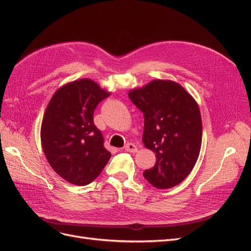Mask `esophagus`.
Masks as SVG:
<instances>
[{
  "mask_svg": "<svg viewBox=\"0 0 251 251\" xmlns=\"http://www.w3.org/2000/svg\"><path fill=\"white\" fill-rule=\"evenodd\" d=\"M125 150H126V151H130V153H136V151H138L137 147H136L134 143H131V142H128V143L126 144V146H125Z\"/></svg>",
  "mask_w": 251,
  "mask_h": 251,
  "instance_id": "esophagus-1",
  "label": "esophagus"
}]
</instances>
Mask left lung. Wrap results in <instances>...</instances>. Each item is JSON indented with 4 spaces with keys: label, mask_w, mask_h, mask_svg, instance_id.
I'll use <instances>...</instances> for the list:
<instances>
[{
    "label": "left lung",
    "mask_w": 251,
    "mask_h": 251,
    "mask_svg": "<svg viewBox=\"0 0 251 251\" xmlns=\"http://www.w3.org/2000/svg\"><path fill=\"white\" fill-rule=\"evenodd\" d=\"M144 116L142 141L156 155L154 168L143 176L159 189L178 185L198 160L202 143V119L194 97L178 82L151 80L128 92Z\"/></svg>",
    "instance_id": "left-lung-1"
}]
</instances>
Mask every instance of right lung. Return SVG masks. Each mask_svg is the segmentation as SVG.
Instances as JSON below:
<instances>
[{"mask_svg":"<svg viewBox=\"0 0 251 251\" xmlns=\"http://www.w3.org/2000/svg\"><path fill=\"white\" fill-rule=\"evenodd\" d=\"M110 94L92 79H77L58 88L45 111L41 126L45 156L58 176L72 184L91 183L111 158L93 121L97 104Z\"/></svg>","mask_w":251,"mask_h":251,"instance_id":"add662e5","label":"right lung"}]
</instances>
